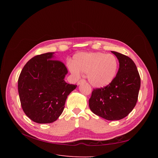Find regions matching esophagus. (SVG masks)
<instances>
[{"mask_svg":"<svg viewBox=\"0 0 158 158\" xmlns=\"http://www.w3.org/2000/svg\"><path fill=\"white\" fill-rule=\"evenodd\" d=\"M85 82V80H84V79H81V80H80L78 82V85H80V84H82V83H84Z\"/></svg>","mask_w":158,"mask_h":158,"instance_id":"1","label":"esophagus"}]
</instances>
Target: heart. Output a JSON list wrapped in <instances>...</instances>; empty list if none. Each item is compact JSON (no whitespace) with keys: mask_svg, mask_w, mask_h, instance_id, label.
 Returning a JSON list of instances; mask_svg holds the SVG:
<instances>
[{"mask_svg":"<svg viewBox=\"0 0 158 158\" xmlns=\"http://www.w3.org/2000/svg\"><path fill=\"white\" fill-rule=\"evenodd\" d=\"M118 69L117 58L103 52H80L74 56L70 71L75 76L88 73L89 82L95 88H104L115 78Z\"/></svg>","mask_w":158,"mask_h":158,"instance_id":"heart-1","label":"heart"}]
</instances>
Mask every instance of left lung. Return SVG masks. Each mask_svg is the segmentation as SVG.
Returning a JSON list of instances; mask_svg holds the SVG:
<instances>
[{
  "label": "left lung",
  "mask_w": 158,
  "mask_h": 158,
  "mask_svg": "<svg viewBox=\"0 0 158 158\" xmlns=\"http://www.w3.org/2000/svg\"><path fill=\"white\" fill-rule=\"evenodd\" d=\"M119 69L113 82L107 86L94 89L89 106L94 114L106 120H120L127 117L135 107L140 77L136 66L128 56L115 51Z\"/></svg>",
  "instance_id": "left-lung-1"
}]
</instances>
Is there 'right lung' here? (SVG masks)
Here are the masks:
<instances>
[{"label":"right lung","mask_w":158,"mask_h":158,"mask_svg":"<svg viewBox=\"0 0 158 158\" xmlns=\"http://www.w3.org/2000/svg\"><path fill=\"white\" fill-rule=\"evenodd\" d=\"M54 52L36 55L23 66L18 81L23 112L33 122L55 121L63 113L68 95L77 87L64 81L68 73Z\"/></svg>","instance_id":"obj_1"}]
</instances>
